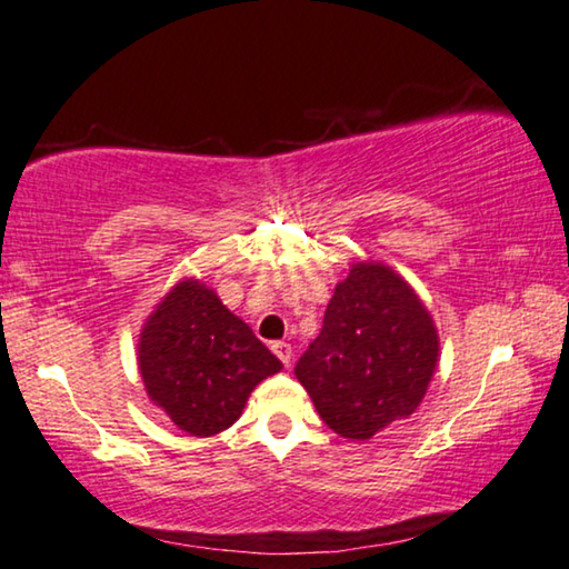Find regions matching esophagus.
Returning <instances> with one entry per match:
<instances>
[{
  "instance_id": "1",
  "label": "esophagus",
  "mask_w": 569,
  "mask_h": 569,
  "mask_svg": "<svg viewBox=\"0 0 569 569\" xmlns=\"http://www.w3.org/2000/svg\"><path fill=\"white\" fill-rule=\"evenodd\" d=\"M272 353H276L278 359L286 363V367H289L291 356H293V348H291V343H286V340H276V343H272Z\"/></svg>"
}]
</instances>
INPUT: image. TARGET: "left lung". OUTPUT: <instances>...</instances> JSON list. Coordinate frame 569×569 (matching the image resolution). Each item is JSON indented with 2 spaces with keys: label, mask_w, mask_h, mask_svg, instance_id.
Returning a JSON list of instances; mask_svg holds the SVG:
<instances>
[{
  "label": "left lung",
  "mask_w": 569,
  "mask_h": 569,
  "mask_svg": "<svg viewBox=\"0 0 569 569\" xmlns=\"http://www.w3.org/2000/svg\"><path fill=\"white\" fill-rule=\"evenodd\" d=\"M437 330L411 286L377 262L338 283L299 382L340 437L369 439L416 411L437 367Z\"/></svg>",
  "instance_id": "left-lung-1"
}]
</instances>
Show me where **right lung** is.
I'll return each mask as SVG.
<instances>
[{
	"label": "right lung",
	"mask_w": 569,
	"mask_h": 569,
	"mask_svg": "<svg viewBox=\"0 0 569 569\" xmlns=\"http://www.w3.org/2000/svg\"><path fill=\"white\" fill-rule=\"evenodd\" d=\"M138 361L150 400L194 437L229 429L254 385L283 367L200 280L179 283L150 315Z\"/></svg>",
	"instance_id": "1"
}]
</instances>
